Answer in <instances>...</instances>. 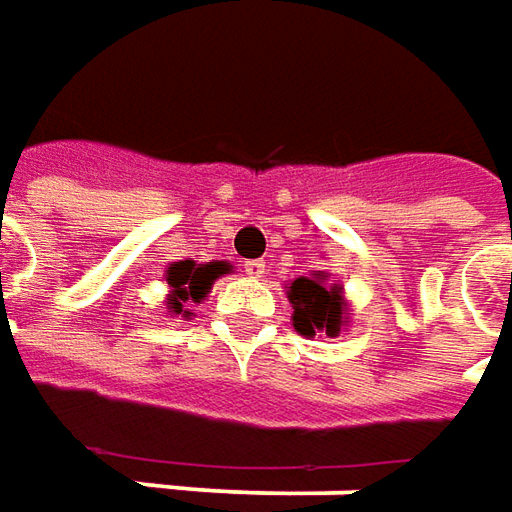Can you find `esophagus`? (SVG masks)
<instances>
[{
  "label": "esophagus",
  "mask_w": 512,
  "mask_h": 512,
  "mask_svg": "<svg viewBox=\"0 0 512 512\" xmlns=\"http://www.w3.org/2000/svg\"><path fill=\"white\" fill-rule=\"evenodd\" d=\"M243 269H246V274H249V277H263V274H266V263H263V260H246V263H243Z\"/></svg>",
  "instance_id": "1"
}]
</instances>
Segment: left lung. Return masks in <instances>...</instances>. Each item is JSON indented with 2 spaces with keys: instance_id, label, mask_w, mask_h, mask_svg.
I'll use <instances>...</instances> for the list:
<instances>
[{
  "instance_id": "obj_1",
  "label": "left lung",
  "mask_w": 512,
  "mask_h": 512,
  "mask_svg": "<svg viewBox=\"0 0 512 512\" xmlns=\"http://www.w3.org/2000/svg\"><path fill=\"white\" fill-rule=\"evenodd\" d=\"M328 274H314V277H297L288 283V302L294 308L291 322L294 330L314 339L319 333L325 336H339L344 328V297L342 285L325 283Z\"/></svg>"
}]
</instances>
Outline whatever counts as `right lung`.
<instances>
[{
  "mask_svg": "<svg viewBox=\"0 0 512 512\" xmlns=\"http://www.w3.org/2000/svg\"><path fill=\"white\" fill-rule=\"evenodd\" d=\"M229 263L224 260H215V263H193V260H179V263H170L168 266V311L170 314H182L190 316L187 305L190 302H201L207 297V291L212 288V283L221 277V274H229Z\"/></svg>",
  "mask_w": 512,
  "mask_h": 512,
  "instance_id": "right-lung-1",
  "label": "right lung"
}]
</instances>
